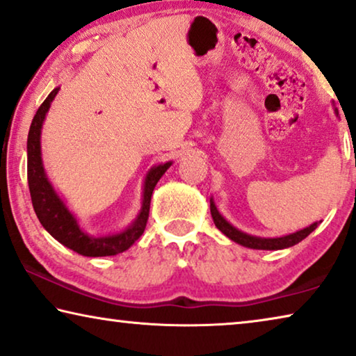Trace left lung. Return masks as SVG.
Masks as SVG:
<instances>
[{
	"mask_svg": "<svg viewBox=\"0 0 356 356\" xmlns=\"http://www.w3.org/2000/svg\"><path fill=\"white\" fill-rule=\"evenodd\" d=\"M211 216L217 229L224 233L225 236H229L232 241L251 249H267V251H277V249H284V248H291L297 245V243H300L304 238L309 236L318 225V222H315V224H312L304 230H299L296 233H291V235L280 236V238H259V236L248 235V233L238 230L232 224H229V222L220 216V212L217 211L212 198H211Z\"/></svg>",
	"mask_w": 356,
	"mask_h": 356,
	"instance_id": "1",
	"label": "left lung"
}]
</instances>
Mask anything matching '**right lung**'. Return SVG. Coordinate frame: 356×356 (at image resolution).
<instances>
[{"instance_id":"obj_1","label":"right lung","mask_w":356,"mask_h":356,"mask_svg":"<svg viewBox=\"0 0 356 356\" xmlns=\"http://www.w3.org/2000/svg\"><path fill=\"white\" fill-rule=\"evenodd\" d=\"M60 88H56L44 102L40 105L38 111L31 121L29 139H26V177H29V188L31 203L36 212L41 225L54 236L57 241L62 243L72 251H75L81 256L88 257H104V256H116V254L129 249L134 243L139 240L142 233L145 230L148 212H150L152 193L158 180L161 179L164 172L171 166V161L158 164L148 171L144 182V195H142V209L132 225L126 230L115 233L108 236H89L86 232L79 229L75 216L72 214L65 203L59 198L52 187L49 179L44 172L41 160V127L42 121L46 118L47 110L51 107V102L59 92Z\"/></svg>"}]
</instances>
